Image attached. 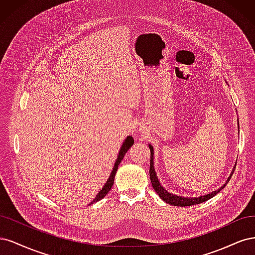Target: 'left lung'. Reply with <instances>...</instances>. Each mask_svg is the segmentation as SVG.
<instances>
[{"instance_id":"1","label":"left lung","mask_w":255,"mask_h":255,"mask_svg":"<svg viewBox=\"0 0 255 255\" xmlns=\"http://www.w3.org/2000/svg\"><path fill=\"white\" fill-rule=\"evenodd\" d=\"M149 149H150V168H149V176H150V181H151V184H152V187L153 190L157 192V194L160 196V198L162 200L165 201L166 203H169L171 205H176V207H188V205H194V204H198V203H201V202H204L207 201L211 198H213L217 193H219L223 188L226 186V184L230 181V179H231L233 172H234V169H235V166L233 168V171L231 172V175L229 176L227 182L219 187L217 191H214L212 192L210 194H207L204 196H200V197H194V198H187V197H182V196H177V195H174V194H170L167 190H165L162 186V184L160 183L159 179L157 177V175H155V170H154V166H153V147L149 144Z\"/></svg>"}]
</instances>
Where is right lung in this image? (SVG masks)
Returning <instances> with one entry per match:
<instances>
[{"label":"right lung","instance_id":"right-lung-1","mask_svg":"<svg viewBox=\"0 0 255 255\" xmlns=\"http://www.w3.org/2000/svg\"><path fill=\"white\" fill-rule=\"evenodd\" d=\"M133 143H134V139H133L132 136H130V135L127 136V138L125 139V141L123 142V145H122V147H121L119 155H118V159H117L116 163H114V166H113V169H112L111 174H110V176H109V179L107 180V182H106L105 185L102 187V190L100 191V193H98V194L96 195V197L93 199V201L91 202V204L94 203V202L100 201L101 199L104 198V197H105L107 194L109 193V191L111 190V187H112V185H113V183H114V177H116V174H117V170H118V168H119L120 163L122 162L123 158H124L125 153L129 150L130 147L133 145Z\"/></svg>","mask_w":255,"mask_h":255}]
</instances>
